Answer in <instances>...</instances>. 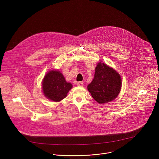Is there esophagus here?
I'll return each mask as SVG.
<instances>
[{
    "mask_svg": "<svg viewBox=\"0 0 159 159\" xmlns=\"http://www.w3.org/2000/svg\"><path fill=\"white\" fill-rule=\"evenodd\" d=\"M76 84H77L78 86H80V87L83 86V83L81 82V81H78Z\"/></svg>",
    "mask_w": 159,
    "mask_h": 159,
    "instance_id": "34e87169",
    "label": "esophagus"
}]
</instances>
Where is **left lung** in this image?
I'll list each match as a JSON object with an SVG mask.
<instances>
[{
	"mask_svg": "<svg viewBox=\"0 0 159 159\" xmlns=\"http://www.w3.org/2000/svg\"><path fill=\"white\" fill-rule=\"evenodd\" d=\"M122 86L120 75L113 68L100 62L94 78L88 86L93 98L100 104L110 102L119 95Z\"/></svg>",
	"mask_w": 159,
	"mask_h": 159,
	"instance_id": "8db88e82",
	"label": "left lung"
}]
</instances>
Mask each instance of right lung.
I'll list each match as a JSON object with an SVG mask.
<instances>
[{"mask_svg":"<svg viewBox=\"0 0 159 159\" xmlns=\"http://www.w3.org/2000/svg\"><path fill=\"white\" fill-rule=\"evenodd\" d=\"M72 84L67 83L61 71H49L42 82L43 92L46 97L54 102H59L66 98L72 88Z\"/></svg>","mask_w":159,"mask_h":159,"instance_id":"obj_1","label":"right lung"}]
</instances>
